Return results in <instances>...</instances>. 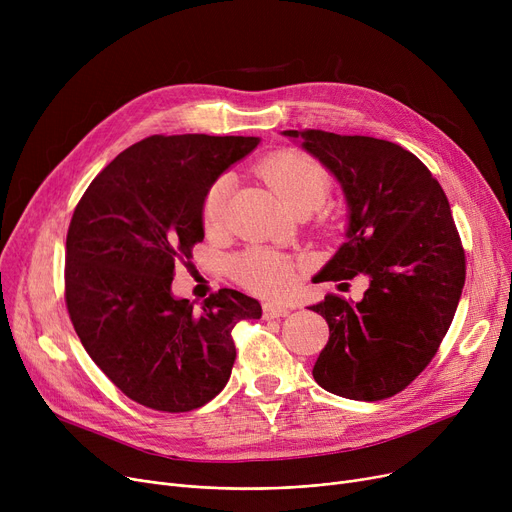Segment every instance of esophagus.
<instances>
[{"label":"esophagus","instance_id":"34e87169","mask_svg":"<svg viewBox=\"0 0 512 512\" xmlns=\"http://www.w3.org/2000/svg\"><path fill=\"white\" fill-rule=\"evenodd\" d=\"M290 313L288 307H282V305H276V303H265L263 305V317L265 319H280V317H286Z\"/></svg>","mask_w":512,"mask_h":512}]
</instances>
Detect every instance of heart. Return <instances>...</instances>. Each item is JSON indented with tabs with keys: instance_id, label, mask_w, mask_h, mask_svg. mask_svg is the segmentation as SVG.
Returning a JSON list of instances; mask_svg holds the SVG:
<instances>
[{
	"instance_id": "heart-1",
	"label": "heart",
	"mask_w": 512,
	"mask_h": 512,
	"mask_svg": "<svg viewBox=\"0 0 512 512\" xmlns=\"http://www.w3.org/2000/svg\"><path fill=\"white\" fill-rule=\"evenodd\" d=\"M261 178L294 211L309 213L324 203L332 191V176L315 157L299 149H280L261 159ZM232 176L222 174L205 191L201 220L207 234H222L228 224V197ZM232 274L240 286L263 297H284L299 280L292 259L253 247L232 261Z\"/></svg>"
}]
</instances>
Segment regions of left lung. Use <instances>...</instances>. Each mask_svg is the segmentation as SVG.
<instances>
[{
	"instance_id": "1",
	"label": "left lung",
	"mask_w": 512,
	"mask_h": 512,
	"mask_svg": "<svg viewBox=\"0 0 512 512\" xmlns=\"http://www.w3.org/2000/svg\"><path fill=\"white\" fill-rule=\"evenodd\" d=\"M284 134L303 139L348 203V240L319 280L369 278L359 303L328 294L311 307L330 326L313 378L351 400L390 398L434 359L465 286V249L448 199L423 161L390 141L326 130Z\"/></svg>"
}]
</instances>
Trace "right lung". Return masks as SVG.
Wrapping results in <instances>:
<instances>
[{
	"label": "right lung",
	"mask_w": 512,
	"mask_h": 512,
	"mask_svg": "<svg viewBox=\"0 0 512 512\" xmlns=\"http://www.w3.org/2000/svg\"><path fill=\"white\" fill-rule=\"evenodd\" d=\"M257 137L153 134L122 151L80 197L66 236V307L95 365L139 405L188 413L218 396L236 359L232 330L261 305L232 288L201 309L172 297L178 263L203 240L209 184Z\"/></svg>",
	"instance_id": "right-lung-1"
}]
</instances>
